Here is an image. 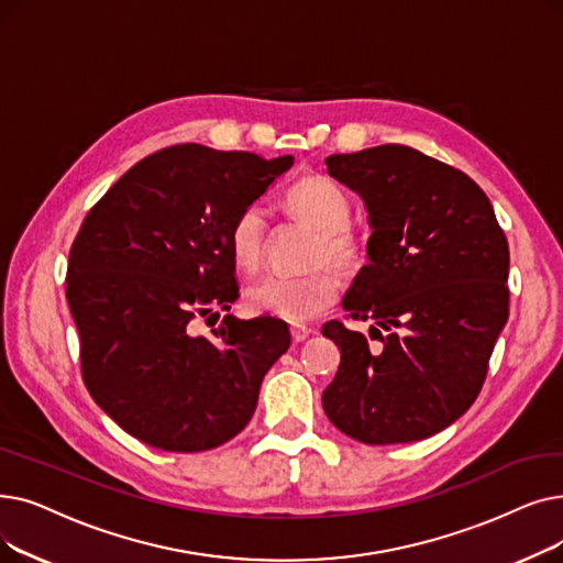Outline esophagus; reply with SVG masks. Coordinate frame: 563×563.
I'll return each mask as SVG.
<instances>
[{
	"mask_svg": "<svg viewBox=\"0 0 563 563\" xmlns=\"http://www.w3.org/2000/svg\"><path fill=\"white\" fill-rule=\"evenodd\" d=\"M289 333H291V340H295V342H303L312 331L308 327H303V324H291Z\"/></svg>",
	"mask_w": 563,
	"mask_h": 563,
	"instance_id": "34e87169",
	"label": "esophagus"
}]
</instances>
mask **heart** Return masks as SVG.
Returning a JSON list of instances; mask_svg holds the SVG:
<instances>
[{"mask_svg": "<svg viewBox=\"0 0 563 563\" xmlns=\"http://www.w3.org/2000/svg\"><path fill=\"white\" fill-rule=\"evenodd\" d=\"M287 207L317 230L308 264L301 276H266L249 287L246 303L255 314L278 317L287 322H306L329 310L340 291V272H352L361 249L347 230L352 207L345 190L327 177H306L287 192ZM228 246L234 264L255 272L266 246V213L260 205L243 207L230 225ZM334 265L331 267L330 264Z\"/></svg>", "mask_w": 563, "mask_h": 563, "instance_id": "b5f03b06", "label": "heart"}]
</instances>
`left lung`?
<instances>
[{
	"instance_id": "8db88e82",
	"label": "left lung",
	"mask_w": 563,
	"mask_h": 563,
	"mask_svg": "<svg viewBox=\"0 0 563 563\" xmlns=\"http://www.w3.org/2000/svg\"><path fill=\"white\" fill-rule=\"evenodd\" d=\"M324 163L363 200L373 230L371 262L342 308L371 320L382 342L371 347L340 322L322 327L340 350L324 411L363 444L421 442L455 423L485 382L508 320L506 236L467 175L411 146L379 144Z\"/></svg>"
}]
</instances>
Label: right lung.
I'll return each mask as SVG.
<instances>
[{"instance_id":"1","label":"right lung","mask_w":563,"mask_h":563,"mask_svg":"<svg viewBox=\"0 0 563 563\" xmlns=\"http://www.w3.org/2000/svg\"><path fill=\"white\" fill-rule=\"evenodd\" d=\"M291 165V156L167 146L87 213L66 272L82 377L140 442L198 453L249 426L264 375L289 347L287 324L225 314L202 335L200 320L239 297L228 246L236 213Z\"/></svg>"}]
</instances>
